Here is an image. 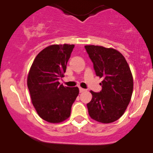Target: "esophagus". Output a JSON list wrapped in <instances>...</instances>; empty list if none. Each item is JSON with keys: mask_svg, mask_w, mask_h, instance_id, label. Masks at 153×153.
I'll return each mask as SVG.
<instances>
[{"mask_svg": "<svg viewBox=\"0 0 153 153\" xmlns=\"http://www.w3.org/2000/svg\"><path fill=\"white\" fill-rule=\"evenodd\" d=\"M85 89H84V88H79V91H80V93H82V92H84V91H85Z\"/></svg>", "mask_w": 153, "mask_h": 153, "instance_id": "obj_1", "label": "esophagus"}]
</instances>
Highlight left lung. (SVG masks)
I'll return each instance as SVG.
<instances>
[{
  "instance_id": "obj_1",
  "label": "left lung",
  "mask_w": 153,
  "mask_h": 153,
  "mask_svg": "<svg viewBox=\"0 0 153 153\" xmlns=\"http://www.w3.org/2000/svg\"><path fill=\"white\" fill-rule=\"evenodd\" d=\"M97 76L103 79L100 92L91 91L87 107L92 119L103 123L117 120L126 111L133 89V79L125 58L117 50L98 46H85Z\"/></svg>"
}]
</instances>
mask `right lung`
<instances>
[{
    "instance_id": "1",
    "label": "right lung",
    "mask_w": 153,
    "mask_h": 153,
    "mask_svg": "<svg viewBox=\"0 0 153 153\" xmlns=\"http://www.w3.org/2000/svg\"><path fill=\"white\" fill-rule=\"evenodd\" d=\"M75 45H52L35 58L27 77V86L37 114L49 123L69 117L71 106L79 93L78 87L60 85Z\"/></svg>"
}]
</instances>
